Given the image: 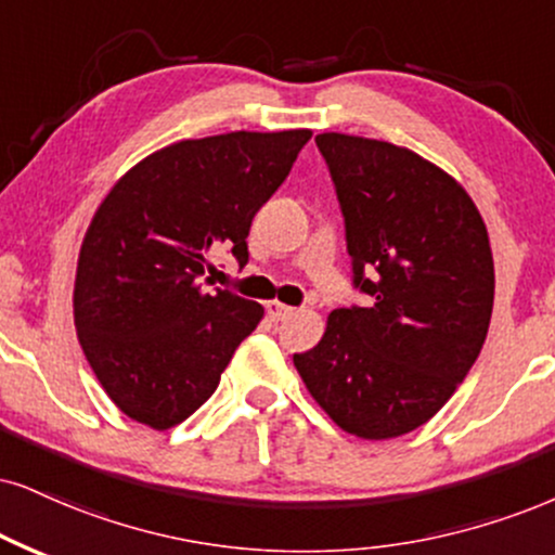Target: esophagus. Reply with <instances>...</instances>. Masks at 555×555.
<instances>
[{
  "instance_id": "esophagus-1",
  "label": "esophagus",
  "mask_w": 555,
  "mask_h": 555,
  "mask_svg": "<svg viewBox=\"0 0 555 555\" xmlns=\"http://www.w3.org/2000/svg\"><path fill=\"white\" fill-rule=\"evenodd\" d=\"M293 311L296 309L280 304V300H267V317H270L272 321H285L288 317H293Z\"/></svg>"
}]
</instances>
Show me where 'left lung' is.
<instances>
[{
	"instance_id": "1",
	"label": "left lung",
	"mask_w": 555,
	"mask_h": 555,
	"mask_svg": "<svg viewBox=\"0 0 555 555\" xmlns=\"http://www.w3.org/2000/svg\"><path fill=\"white\" fill-rule=\"evenodd\" d=\"M317 146L354 288L373 306L332 311L293 365L337 427L391 440L433 420L481 352L494 306L487 223L463 184L412 149L347 133H319Z\"/></svg>"
}]
</instances>
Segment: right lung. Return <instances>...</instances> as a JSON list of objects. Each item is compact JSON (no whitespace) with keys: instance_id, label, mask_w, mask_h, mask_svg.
Listing matches in <instances>:
<instances>
[{"instance_id":"obj_1","label":"right lung","mask_w":555,"mask_h":555,"mask_svg":"<svg viewBox=\"0 0 555 555\" xmlns=\"http://www.w3.org/2000/svg\"><path fill=\"white\" fill-rule=\"evenodd\" d=\"M309 128L184 139L128 169L79 249L74 324L100 386L133 422L169 429L216 391L264 309L197 278L210 249L246 264L251 218L288 177Z\"/></svg>"}]
</instances>
